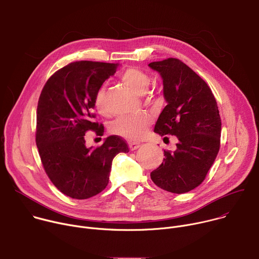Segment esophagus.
<instances>
[{
  "label": "esophagus",
  "instance_id": "1",
  "mask_svg": "<svg viewBox=\"0 0 259 259\" xmlns=\"http://www.w3.org/2000/svg\"><path fill=\"white\" fill-rule=\"evenodd\" d=\"M140 147V143L137 142H129V149L130 151H135Z\"/></svg>",
  "mask_w": 259,
  "mask_h": 259
}]
</instances>
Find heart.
Segmentation results:
<instances>
[{"label": "heart", "mask_w": 259, "mask_h": 259, "mask_svg": "<svg viewBox=\"0 0 259 259\" xmlns=\"http://www.w3.org/2000/svg\"><path fill=\"white\" fill-rule=\"evenodd\" d=\"M120 78L137 94H143L151 83L149 73L137 67H129L125 69L121 72ZM94 106L100 114L105 115L107 113L104 86L97 89L94 96ZM150 124V118L146 116L120 117L110 125V132L129 140H139L145 135Z\"/></svg>", "instance_id": "1"}]
</instances>
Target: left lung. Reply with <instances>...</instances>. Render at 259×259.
Returning <instances> with one entry per match:
<instances>
[{"label":"left lung","instance_id":"1","mask_svg":"<svg viewBox=\"0 0 259 259\" xmlns=\"http://www.w3.org/2000/svg\"><path fill=\"white\" fill-rule=\"evenodd\" d=\"M149 66L161 75L167 101L155 132L178 139L174 152L164 151L163 163L151 178L167 192L188 193L204 181L219 152L221 120L217 102L207 83L181 60L167 58Z\"/></svg>","mask_w":259,"mask_h":259}]
</instances>
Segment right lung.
<instances>
[{
  "label": "right lung",
  "instance_id": "obj_1",
  "mask_svg": "<svg viewBox=\"0 0 259 259\" xmlns=\"http://www.w3.org/2000/svg\"><path fill=\"white\" fill-rule=\"evenodd\" d=\"M117 67L118 63L71 62L55 71L41 92L35 143L46 174L72 199L85 200L102 192L113 159L129 152L126 141L117 135L108 136L96 149L85 144L87 131L103 134V125L94 121V96Z\"/></svg>",
  "mask_w": 259,
  "mask_h": 259
}]
</instances>
